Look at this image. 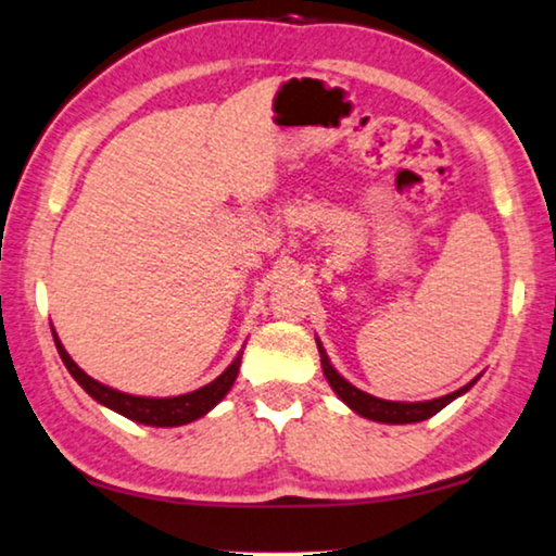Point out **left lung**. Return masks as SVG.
Masks as SVG:
<instances>
[{"label": "left lung", "instance_id": "8db88e82", "mask_svg": "<svg viewBox=\"0 0 556 556\" xmlns=\"http://www.w3.org/2000/svg\"><path fill=\"white\" fill-rule=\"evenodd\" d=\"M317 350H319V359H323L325 378L332 386L334 393L342 397V403H348L350 408L359 413L363 418L378 420V424H418V420L431 418V416H435L438 410H443L451 401H456L458 395H464L466 390L476 382V380L468 382V386L456 390V393L435 397V401H424V403L380 401V397L367 395V393H363V390H357L355 386H350V382L342 378V375L330 365V359H327V353L323 350V345H319V342H317Z\"/></svg>", "mask_w": 556, "mask_h": 556}]
</instances>
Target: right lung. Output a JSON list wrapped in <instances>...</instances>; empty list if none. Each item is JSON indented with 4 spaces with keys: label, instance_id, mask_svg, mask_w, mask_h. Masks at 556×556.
<instances>
[{
    "label": "right lung",
    "instance_id": "1",
    "mask_svg": "<svg viewBox=\"0 0 556 556\" xmlns=\"http://www.w3.org/2000/svg\"><path fill=\"white\" fill-rule=\"evenodd\" d=\"M54 345H58V353L62 357V363H65V367L70 370V375L80 382V388L90 397H96L98 403L108 405V408L121 413V416L136 420V424L159 426V428L184 426L201 416H206V413L214 408V405L222 401L226 393H229L233 380H237V375H239V365H241V353H239L237 359H233V363L226 367V370L218 375L216 380H211L208 386L193 390V393L176 395V397H140V395L121 393V390H113V388L103 386V382L92 380L90 375L83 372L80 367L75 365V359L65 353V348H62L58 334H54Z\"/></svg>",
    "mask_w": 556,
    "mask_h": 556
}]
</instances>
